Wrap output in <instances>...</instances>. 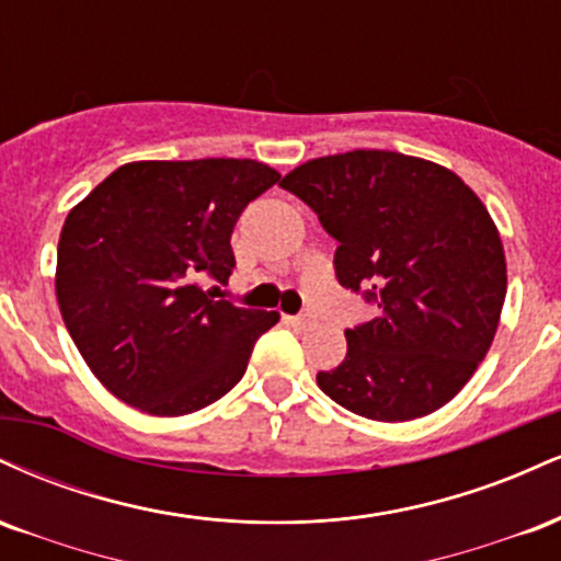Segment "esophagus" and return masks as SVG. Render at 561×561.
I'll return each mask as SVG.
<instances>
[{
  "instance_id": "34e87169",
  "label": "esophagus",
  "mask_w": 561,
  "mask_h": 561,
  "mask_svg": "<svg viewBox=\"0 0 561 561\" xmlns=\"http://www.w3.org/2000/svg\"><path fill=\"white\" fill-rule=\"evenodd\" d=\"M285 321L289 327H295V330H302V327H308V317H285Z\"/></svg>"
}]
</instances>
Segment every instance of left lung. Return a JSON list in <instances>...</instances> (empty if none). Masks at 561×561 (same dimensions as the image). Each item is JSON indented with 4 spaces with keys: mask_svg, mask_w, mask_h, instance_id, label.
<instances>
[{
    "mask_svg": "<svg viewBox=\"0 0 561 561\" xmlns=\"http://www.w3.org/2000/svg\"><path fill=\"white\" fill-rule=\"evenodd\" d=\"M337 240L334 276L377 308L345 330L319 388L377 422L427 416L456 396L495 337L506 261L485 205L443 165L388 150L308 160L279 182Z\"/></svg>",
    "mask_w": 561,
    "mask_h": 561,
    "instance_id": "8db88e82",
    "label": "left lung"
}]
</instances>
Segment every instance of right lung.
<instances>
[{
    "label": "right lung",
    "instance_id": "right-lung-1",
    "mask_svg": "<svg viewBox=\"0 0 561 561\" xmlns=\"http://www.w3.org/2000/svg\"><path fill=\"white\" fill-rule=\"evenodd\" d=\"M255 160L126 163L70 210L57 302L70 337L115 398L156 416L205 409L240 382L276 311L216 300L237 218L279 182Z\"/></svg>",
    "mask_w": 561,
    "mask_h": 561
}]
</instances>
